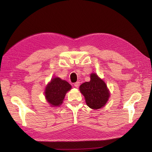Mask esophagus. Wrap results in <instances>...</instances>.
<instances>
[{"instance_id": "34e87169", "label": "esophagus", "mask_w": 152, "mask_h": 152, "mask_svg": "<svg viewBox=\"0 0 152 152\" xmlns=\"http://www.w3.org/2000/svg\"><path fill=\"white\" fill-rule=\"evenodd\" d=\"M79 85H80V82H76L74 84V86L75 87H77V88H78V87H79Z\"/></svg>"}]
</instances>
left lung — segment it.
Wrapping results in <instances>:
<instances>
[{
  "label": "left lung",
  "instance_id": "obj_1",
  "mask_svg": "<svg viewBox=\"0 0 152 152\" xmlns=\"http://www.w3.org/2000/svg\"><path fill=\"white\" fill-rule=\"evenodd\" d=\"M79 89L84 96L87 105L94 110L103 108L110 95L104 82L93 73L91 74L90 81L81 84Z\"/></svg>",
  "mask_w": 152,
  "mask_h": 152
}]
</instances>
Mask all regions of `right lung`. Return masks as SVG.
<instances>
[{
	"label": "right lung",
	"instance_id": "right-lung-1",
	"mask_svg": "<svg viewBox=\"0 0 152 152\" xmlns=\"http://www.w3.org/2000/svg\"><path fill=\"white\" fill-rule=\"evenodd\" d=\"M71 89L72 86L68 82L54 77L45 87V99L51 107H59L63 103L66 93Z\"/></svg>",
	"mask_w": 152,
	"mask_h": 152
}]
</instances>
